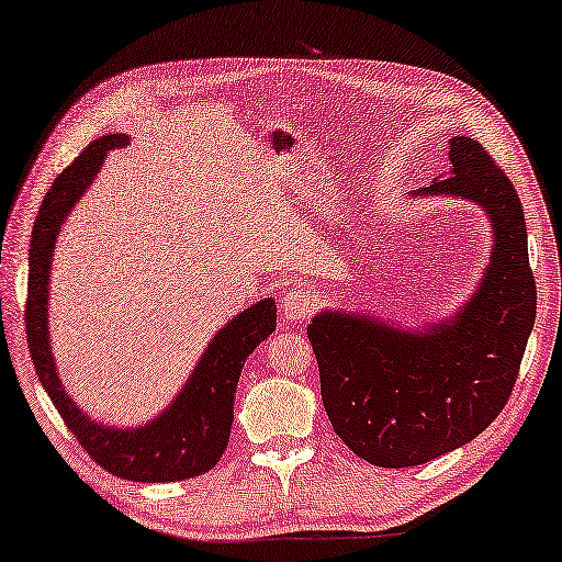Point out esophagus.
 I'll return each mask as SVG.
<instances>
[{
  "label": "esophagus",
  "instance_id": "1",
  "mask_svg": "<svg viewBox=\"0 0 562 562\" xmlns=\"http://www.w3.org/2000/svg\"><path fill=\"white\" fill-rule=\"evenodd\" d=\"M280 313L282 317H288V321H305V317L315 313V300L307 290L292 288L282 295Z\"/></svg>",
  "mask_w": 562,
  "mask_h": 562
}]
</instances>
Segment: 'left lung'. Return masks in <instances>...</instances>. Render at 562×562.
<instances>
[{"mask_svg":"<svg viewBox=\"0 0 562 562\" xmlns=\"http://www.w3.org/2000/svg\"><path fill=\"white\" fill-rule=\"evenodd\" d=\"M449 144L454 171L424 194L472 199L495 227L492 265L472 303L426 333L328 313L307 325L333 429L375 467H416L480 437L509 401L538 313L513 181L480 140Z\"/></svg>","mask_w":562,"mask_h":562,"instance_id":"1","label":"left lung"}]
</instances>
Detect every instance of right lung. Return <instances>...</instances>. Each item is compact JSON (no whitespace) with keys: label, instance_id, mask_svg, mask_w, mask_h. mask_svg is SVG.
Segmentation results:
<instances>
[{"label":"right lung","instance_id":"right-lung-1","mask_svg":"<svg viewBox=\"0 0 562 562\" xmlns=\"http://www.w3.org/2000/svg\"><path fill=\"white\" fill-rule=\"evenodd\" d=\"M123 144H128V138L115 133L93 140L70 166H65L42 199L30 241V280L24 303L27 346L49 401L95 464L131 482H181L206 474L227 449L234 422V391L241 366L259 342L270 338L278 323V305L272 300H262L216 333L189 386L181 391L169 412L144 429H103L65 396L47 340L49 259L67 212L93 181L108 150Z\"/></svg>","mask_w":562,"mask_h":562}]
</instances>
